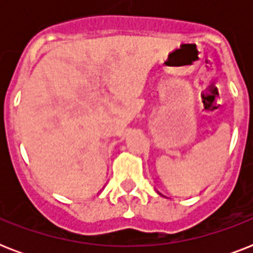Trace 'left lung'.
Masks as SVG:
<instances>
[{"label":"left lung","mask_w":253,"mask_h":253,"mask_svg":"<svg viewBox=\"0 0 253 253\" xmlns=\"http://www.w3.org/2000/svg\"><path fill=\"white\" fill-rule=\"evenodd\" d=\"M159 193V194H160V196H163V194H162V193H160V192H158ZM163 197H166V196H163Z\"/></svg>","instance_id":"obj_1"}]
</instances>
